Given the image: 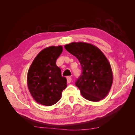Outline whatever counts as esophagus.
Listing matches in <instances>:
<instances>
[{"instance_id":"34e87169","label":"esophagus","mask_w":135,"mask_h":135,"mask_svg":"<svg viewBox=\"0 0 135 135\" xmlns=\"http://www.w3.org/2000/svg\"><path fill=\"white\" fill-rule=\"evenodd\" d=\"M67 83H70L71 81V80H72V79H71V77H68L67 78Z\"/></svg>"}]
</instances>
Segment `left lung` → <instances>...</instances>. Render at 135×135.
<instances>
[{
    "mask_svg": "<svg viewBox=\"0 0 135 135\" xmlns=\"http://www.w3.org/2000/svg\"><path fill=\"white\" fill-rule=\"evenodd\" d=\"M65 49L76 56L80 63L81 77L76 85L86 99L98 102L108 94L113 81V74L105 55L96 46L90 43L71 42Z\"/></svg>",
    "mask_w": 135,
    "mask_h": 135,
    "instance_id": "1",
    "label": "left lung"
}]
</instances>
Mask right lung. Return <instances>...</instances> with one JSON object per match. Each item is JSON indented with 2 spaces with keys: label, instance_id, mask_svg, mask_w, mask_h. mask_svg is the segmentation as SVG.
<instances>
[{
  "label": "right lung",
  "instance_id": "obj_1",
  "mask_svg": "<svg viewBox=\"0 0 135 135\" xmlns=\"http://www.w3.org/2000/svg\"><path fill=\"white\" fill-rule=\"evenodd\" d=\"M63 47L51 46L42 50L29 68L27 86L31 97L38 104L51 106L59 101L65 89L67 79L61 76L56 61L62 54Z\"/></svg>",
  "mask_w": 135,
  "mask_h": 135
}]
</instances>
